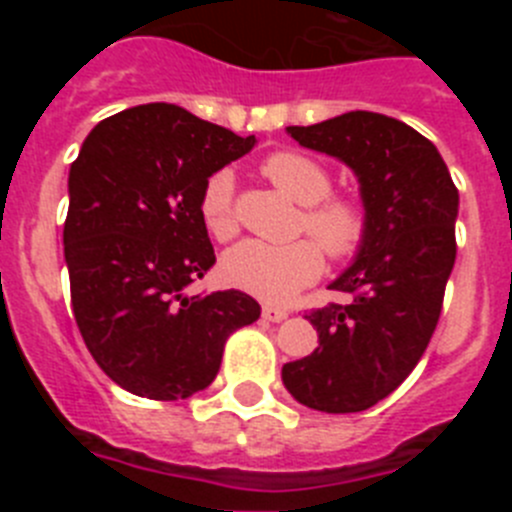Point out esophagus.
I'll return each instance as SVG.
<instances>
[{
	"label": "esophagus",
	"instance_id": "obj_1",
	"mask_svg": "<svg viewBox=\"0 0 512 512\" xmlns=\"http://www.w3.org/2000/svg\"><path fill=\"white\" fill-rule=\"evenodd\" d=\"M261 315H264V320H269V323H282V320H287L289 312L284 310V307H277V305H264Z\"/></svg>",
	"mask_w": 512,
	"mask_h": 512
}]
</instances>
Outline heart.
I'll use <instances>...</instances> for the list:
<instances>
[{"label":"heart","instance_id":"1","mask_svg":"<svg viewBox=\"0 0 512 512\" xmlns=\"http://www.w3.org/2000/svg\"><path fill=\"white\" fill-rule=\"evenodd\" d=\"M261 169L289 200L305 205L297 228L318 238L330 259H351L364 246L369 230L366 207L356 197L330 194L328 169L315 158L300 151H277L266 158ZM200 217L217 241H228L238 230L233 174L228 169L215 171L202 184ZM319 247L310 238L282 246L243 241L225 253L220 261V274L225 284L259 300L289 302L300 289L320 277L323 252Z\"/></svg>","mask_w":512,"mask_h":512}]
</instances>
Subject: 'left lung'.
Listing matches in <instances>:
<instances>
[{"instance_id":"1","label":"left lung","mask_w":512,"mask_h":512,"mask_svg":"<svg viewBox=\"0 0 512 512\" xmlns=\"http://www.w3.org/2000/svg\"><path fill=\"white\" fill-rule=\"evenodd\" d=\"M287 133L354 171L369 230L330 282L348 300L307 315L320 346L284 364L282 382L307 408L359 413L395 392L428 348L456 259L459 192L438 148L395 117L356 110Z\"/></svg>"}]
</instances>
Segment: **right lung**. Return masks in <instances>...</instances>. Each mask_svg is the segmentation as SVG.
I'll return each mask as SVG.
<instances>
[{"label": "right lung", "instance_id": "obj_1", "mask_svg": "<svg viewBox=\"0 0 512 512\" xmlns=\"http://www.w3.org/2000/svg\"><path fill=\"white\" fill-rule=\"evenodd\" d=\"M253 146V135L151 102L99 122L71 164V305L89 354L122 390L187 400L217 377L230 333L259 320V302L238 289L184 295L215 264L202 184Z\"/></svg>", "mask_w": 512, "mask_h": 512}]
</instances>
